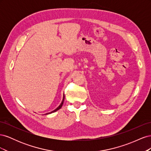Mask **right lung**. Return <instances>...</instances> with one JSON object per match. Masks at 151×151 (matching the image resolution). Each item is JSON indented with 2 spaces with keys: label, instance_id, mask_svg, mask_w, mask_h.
<instances>
[{
  "label": "right lung",
  "instance_id": "add662e5",
  "mask_svg": "<svg viewBox=\"0 0 151 151\" xmlns=\"http://www.w3.org/2000/svg\"><path fill=\"white\" fill-rule=\"evenodd\" d=\"M64 99H65V96H64V94H63V100H62V103H60V104L59 105V106L55 109H54L53 111H51L50 113H46L45 114V115H48V114H50V113H54V112H55V111H57V110H58L59 109H60L61 108H62V104H63V101H64Z\"/></svg>",
  "mask_w": 151,
  "mask_h": 151
}]
</instances>
